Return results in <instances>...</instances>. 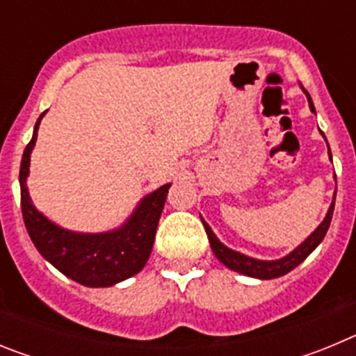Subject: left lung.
Masks as SVG:
<instances>
[{"label":"left lung","instance_id":"left-lung-1","mask_svg":"<svg viewBox=\"0 0 356 356\" xmlns=\"http://www.w3.org/2000/svg\"><path fill=\"white\" fill-rule=\"evenodd\" d=\"M305 94H307V97H308V105H310V110H312L314 114H316V108H314L312 97H310V94H308L307 90H305ZM328 155H330V159H332L330 147H328ZM335 194H337V193H335ZM333 200H335V197H333ZM333 207H335V201H332V207L328 209V213H326L325 221L317 226L316 232H314V234L310 235V237H308L307 241L301 244V246L296 248V250L292 251L291 254H287V257H284V259L271 260V262H266V260L250 259V257H246V254L237 253V251L229 250V248H226L225 244H221V242L217 241V237L213 235L212 228H210V226L207 225L203 219H201V221H203L205 232H207V235H209L210 248H212L213 254H216L217 259L221 260V262L225 264L226 267H229L232 271L241 273V275L251 276V278L273 280V278H278V276H284V275H287V273H291L294 267L300 266V264L303 262L305 259H307L308 254L312 253V251L316 250L317 246H319V242L325 238L326 232H328V228H330V222H332Z\"/></svg>","mask_w":356,"mask_h":356}]
</instances>
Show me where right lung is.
Here are the masks:
<instances>
[{
    "label": "right lung",
    "instance_id": "obj_1",
    "mask_svg": "<svg viewBox=\"0 0 356 356\" xmlns=\"http://www.w3.org/2000/svg\"><path fill=\"white\" fill-rule=\"evenodd\" d=\"M42 115L44 112L37 119L33 137L24 147L19 171L21 210L31 242L51 266L85 287H110L137 275L149 259L160 213L171 185H162L144 197L127 225L108 234H74L53 225L31 205L26 188L30 153L35 146Z\"/></svg>",
    "mask_w": 356,
    "mask_h": 356
}]
</instances>
